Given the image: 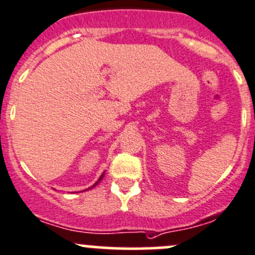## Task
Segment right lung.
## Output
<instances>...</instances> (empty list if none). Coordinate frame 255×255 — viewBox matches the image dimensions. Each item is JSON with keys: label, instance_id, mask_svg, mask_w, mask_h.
Here are the masks:
<instances>
[{"label": "right lung", "instance_id": "right-lung-1", "mask_svg": "<svg viewBox=\"0 0 255 255\" xmlns=\"http://www.w3.org/2000/svg\"><path fill=\"white\" fill-rule=\"evenodd\" d=\"M104 175H105V173H104V174H102V175H101V176H100V179H99V180H97V181H96V182H95V184H94V185H92V186H91V187H90V189H92V187H95V186H96V185H97V184H99V182H100V181H101V180H102V179H104ZM90 189H87V190H90Z\"/></svg>", "mask_w": 255, "mask_h": 255}]
</instances>
